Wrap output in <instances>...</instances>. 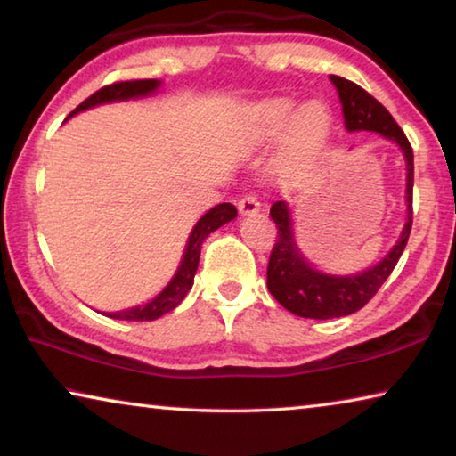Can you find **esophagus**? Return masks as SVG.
I'll use <instances>...</instances> for the list:
<instances>
[{
  "mask_svg": "<svg viewBox=\"0 0 456 456\" xmlns=\"http://www.w3.org/2000/svg\"><path fill=\"white\" fill-rule=\"evenodd\" d=\"M237 209L241 215H256L261 209V203L257 200V197L253 192H245V195L239 199Z\"/></svg>",
  "mask_w": 456,
  "mask_h": 456,
  "instance_id": "esophagus-1",
  "label": "esophagus"
}]
</instances>
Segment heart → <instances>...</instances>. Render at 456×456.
<instances>
[{"instance_id":"b5f03b06","label":"heart","mask_w":456,"mask_h":456,"mask_svg":"<svg viewBox=\"0 0 456 456\" xmlns=\"http://www.w3.org/2000/svg\"><path fill=\"white\" fill-rule=\"evenodd\" d=\"M289 100H269L256 108L247 126V138L256 144L273 141L288 126L280 152V163L288 173L302 171L318 157L330 130V112L322 102L299 106L296 114Z\"/></svg>"}]
</instances>
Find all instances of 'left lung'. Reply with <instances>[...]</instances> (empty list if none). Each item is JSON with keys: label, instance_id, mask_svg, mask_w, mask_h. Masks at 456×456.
Here are the masks:
<instances>
[{"label": "left lung", "instance_id": "1", "mask_svg": "<svg viewBox=\"0 0 456 456\" xmlns=\"http://www.w3.org/2000/svg\"><path fill=\"white\" fill-rule=\"evenodd\" d=\"M330 80L338 90L344 125L350 133H358V130L378 133L396 142L403 151L406 159V223L396 245L376 265L354 275H330L307 264L293 237L288 203L275 200L269 215L275 221L277 239L267 264V288L285 310L310 320L342 318V315L362 310L396 267L412 229L414 154L406 134L400 130L392 114L358 84L339 78V76H330Z\"/></svg>", "mask_w": 456, "mask_h": 456}]
</instances>
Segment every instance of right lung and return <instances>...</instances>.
<instances>
[{"label":"right lung","instance_id":"right-lung-1","mask_svg":"<svg viewBox=\"0 0 456 456\" xmlns=\"http://www.w3.org/2000/svg\"><path fill=\"white\" fill-rule=\"evenodd\" d=\"M160 86L159 80H128V82H114L110 86H104L96 90L90 98L84 100V102L76 108V112L86 110V108L106 104V102H118V100H130V98H141L149 96L154 90ZM70 114V117H72ZM237 217V209L231 203H221L213 207L211 211H207L203 217L197 221V225L192 227L187 249H184V256L179 269L171 281H168L167 288L159 293L152 302L144 305L130 307L125 312H108L104 315L114 320H128V322H151L157 320L160 315L173 312L176 305H179L184 296H187L189 289L192 288V281H195V273L199 267V257H200V245H203L205 237L213 233L215 229L225 225L231 219Z\"/></svg>","mask_w":456,"mask_h":456}]
</instances>
